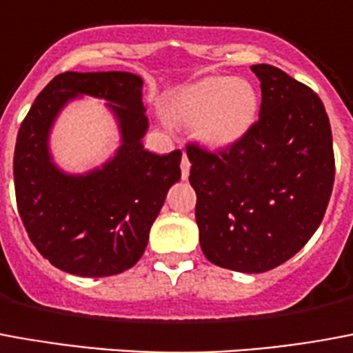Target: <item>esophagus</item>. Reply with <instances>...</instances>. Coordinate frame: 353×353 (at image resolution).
Masks as SVG:
<instances>
[{"mask_svg": "<svg viewBox=\"0 0 353 353\" xmlns=\"http://www.w3.org/2000/svg\"><path fill=\"white\" fill-rule=\"evenodd\" d=\"M189 172H190V163H189V159H187V155H183V159H181V177L187 179V177H189Z\"/></svg>", "mask_w": 353, "mask_h": 353, "instance_id": "obj_1", "label": "esophagus"}]
</instances>
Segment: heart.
<instances>
[{
	"instance_id": "heart-1",
	"label": "heart",
	"mask_w": 353,
	"mask_h": 353,
	"mask_svg": "<svg viewBox=\"0 0 353 353\" xmlns=\"http://www.w3.org/2000/svg\"><path fill=\"white\" fill-rule=\"evenodd\" d=\"M177 121L196 125L203 142L226 148L241 140L258 114V93L245 80L230 77L203 78L174 99Z\"/></svg>"
}]
</instances>
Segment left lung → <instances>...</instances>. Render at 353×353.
Here are the masks:
<instances>
[{
  "label": "left lung",
  "mask_w": 353,
  "mask_h": 353,
  "mask_svg": "<svg viewBox=\"0 0 353 353\" xmlns=\"http://www.w3.org/2000/svg\"><path fill=\"white\" fill-rule=\"evenodd\" d=\"M260 117L236 143H187L200 247L211 263L263 273L294 256L322 223L335 181L330 117L309 85L252 65Z\"/></svg>",
  "instance_id": "1"
}]
</instances>
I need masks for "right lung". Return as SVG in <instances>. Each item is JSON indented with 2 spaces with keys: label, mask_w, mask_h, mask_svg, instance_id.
Instances as JSON below:
<instances>
[{
  "label": "right lung",
  "mask_w": 353,
  "mask_h": 353,
  "mask_svg": "<svg viewBox=\"0 0 353 353\" xmlns=\"http://www.w3.org/2000/svg\"><path fill=\"white\" fill-rule=\"evenodd\" d=\"M106 98L122 148L101 170L67 176L51 163L48 132L67 100ZM142 78L130 72H61L23 117L14 148V192L31 243L52 265L78 276H110L142 258L166 192L181 177V151L143 150Z\"/></svg>",
  "instance_id": "obj_1"
}]
</instances>
